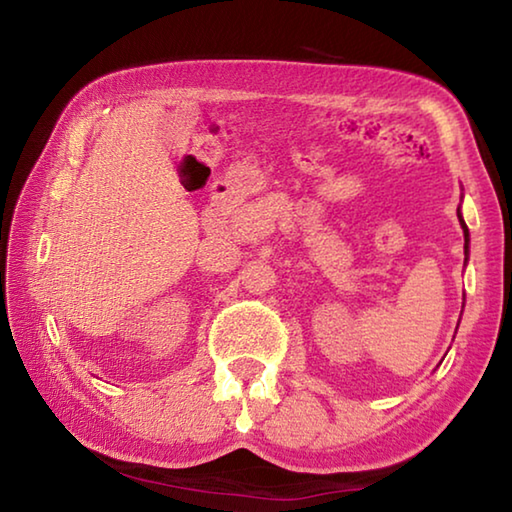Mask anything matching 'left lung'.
<instances>
[{"label":"left lung","mask_w":512,"mask_h":512,"mask_svg":"<svg viewBox=\"0 0 512 512\" xmlns=\"http://www.w3.org/2000/svg\"><path fill=\"white\" fill-rule=\"evenodd\" d=\"M458 221H461V228H463V235H465V255H467V244H470V232H467V225H465V221H463V214H461V210H458Z\"/></svg>","instance_id":"left-lung-1"}]
</instances>
